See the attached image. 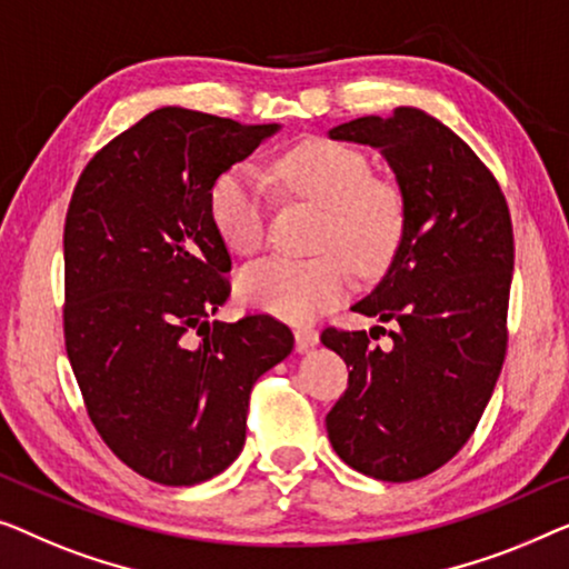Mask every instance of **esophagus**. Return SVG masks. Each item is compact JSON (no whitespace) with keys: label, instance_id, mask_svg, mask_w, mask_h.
<instances>
[{"label":"esophagus","instance_id":"obj_1","mask_svg":"<svg viewBox=\"0 0 569 569\" xmlns=\"http://www.w3.org/2000/svg\"><path fill=\"white\" fill-rule=\"evenodd\" d=\"M293 335H296V348L299 350H309L319 342V332L315 330V327H299Z\"/></svg>","mask_w":569,"mask_h":569}]
</instances>
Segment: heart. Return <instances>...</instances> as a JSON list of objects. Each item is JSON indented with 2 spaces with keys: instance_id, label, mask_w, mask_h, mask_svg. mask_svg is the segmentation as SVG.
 <instances>
[{
  "instance_id": "heart-1",
  "label": "heart",
  "mask_w": 569,
  "mask_h": 569,
  "mask_svg": "<svg viewBox=\"0 0 569 569\" xmlns=\"http://www.w3.org/2000/svg\"><path fill=\"white\" fill-rule=\"evenodd\" d=\"M288 193L322 208L315 250L307 260L268 258L244 268L237 293L247 307L286 322H311L348 293L353 273L376 276L395 260L407 231V198L397 180L373 174L363 151L332 139L296 143L276 162ZM208 211L221 242L237 254L266 244L268 196L250 167L219 174Z\"/></svg>"
}]
</instances>
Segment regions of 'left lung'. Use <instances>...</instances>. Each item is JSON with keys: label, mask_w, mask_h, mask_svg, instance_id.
I'll use <instances>...</instances> for the list:
<instances>
[{"label": "left lung", "mask_w": 569, "mask_h": 569, "mask_svg": "<svg viewBox=\"0 0 569 569\" xmlns=\"http://www.w3.org/2000/svg\"><path fill=\"white\" fill-rule=\"evenodd\" d=\"M330 139L381 149L407 198L405 242L356 311L391 322L376 332L327 327L322 342L348 371L327 412L342 461L383 482L441 469L475 433L508 350L513 223L482 159L415 108L332 128Z\"/></svg>", "instance_id": "1"}]
</instances>
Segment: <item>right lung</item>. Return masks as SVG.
Here are the masks:
<instances>
[{
  "label": "right lung",
  "mask_w": 569,
  "mask_h": 569,
  "mask_svg": "<svg viewBox=\"0 0 569 569\" xmlns=\"http://www.w3.org/2000/svg\"><path fill=\"white\" fill-rule=\"evenodd\" d=\"M276 128L159 108L108 141L71 193L67 356L94 430L151 482L198 485L227 469L254 381L293 348L270 315L208 322L231 291L208 196Z\"/></svg>",
  "instance_id": "obj_1"
}]
</instances>
